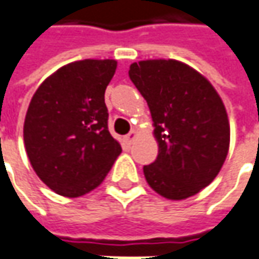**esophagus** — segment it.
<instances>
[{
  "mask_svg": "<svg viewBox=\"0 0 259 259\" xmlns=\"http://www.w3.org/2000/svg\"><path fill=\"white\" fill-rule=\"evenodd\" d=\"M136 136H138V133H136L135 130H132L129 135H126V136H124V142H126V145H132V142L136 139Z\"/></svg>",
  "mask_w": 259,
  "mask_h": 259,
  "instance_id": "34e87169",
  "label": "esophagus"
}]
</instances>
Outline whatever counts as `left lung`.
I'll list each match as a JSON object with an SVG mask.
<instances>
[{
	"label": "left lung",
	"mask_w": 259,
	"mask_h": 259,
	"mask_svg": "<svg viewBox=\"0 0 259 259\" xmlns=\"http://www.w3.org/2000/svg\"><path fill=\"white\" fill-rule=\"evenodd\" d=\"M129 78L146 100L155 124L158 156L143 166L161 196L183 200L219 174L229 151L225 106L207 79L172 59L132 63Z\"/></svg>",
	"instance_id": "1"
}]
</instances>
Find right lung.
Masks as SVG:
<instances>
[{
	"label": "right lung",
	"instance_id": "right-lung-1",
	"mask_svg": "<svg viewBox=\"0 0 259 259\" xmlns=\"http://www.w3.org/2000/svg\"><path fill=\"white\" fill-rule=\"evenodd\" d=\"M113 59L65 65L37 88L24 120V145L39 178L65 197L98 187L121 146L108 132L104 93L116 72Z\"/></svg>",
	"mask_w": 259,
	"mask_h": 259
}]
</instances>
